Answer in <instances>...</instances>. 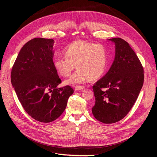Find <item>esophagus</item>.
<instances>
[{
	"label": "esophagus",
	"instance_id": "1",
	"mask_svg": "<svg viewBox=\"0 0 157 157\" xmlns=\"http://www.w3.org/2000/svg\"><path fill=\"white\" fill-rule=\"evenodd\" d=\"M84 88H85V87L83 86H76L75 90L76 91H79V90H82Z\"/></svg>",
	"mask_w": 157,
	"mask_h": 157
}]
</instances>
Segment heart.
<instances>
[{"instance_id": "obj_1", "label": "heart", "mask_w": 157, "mask_h": 157, "mask_svg": "<svg viewBox=\"0 0 157 157\" xmlns=\"http://www.w3.org/2000/svg\"><path fill=\"white\" fill-rule=\"evenodd\" d=\"M65 56L54 60V67L63 77H69L75 68L77 70L67 81V83H81L90 78L101 77L108 63V52L101 44L78 40L66 46L63 50Z\"/></svg>"}]
</instances>
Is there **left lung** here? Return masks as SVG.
Returning a JSON list of instances; mask_svg holds the SVG:
<instances>
[{
	"label": "left lung",
	"mask_w": 157,
	"mask_h": 157,
	"mask_svg": "<svg viewBox=\"0 0 157 157\" xmlns=\"http://www.w3.org/2000/svg\"><path fill=\"white\" fill-rule=\"evenodd\" d=\"M115 44L114 60L108 72L93 86L94 117L104 123L124 118L136 101L144 83V70L136 53L121 38L108 39Z\"/></svg>",
	"instance_id": "obj_1"
}]
</instances>
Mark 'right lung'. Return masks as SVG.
Instances as JSON below:
<instances>
[{"label":"right lung","instance_id":"add662e5","mask_svg":"<svg viewBox=\"0 0 157 157\" xmlns=\"http://www.w3.org/2000/svg\"><path fill=\"white\" fill-rule=\"evenodd\" d=\"M54 40L34 38L25 44L13 66L11 80L18 99L34 120L52 122L60 117L74 93L71 86L62 88L54 67Z\"/></svg>","mask_w":157,"mask_h":157}]
</instances>
